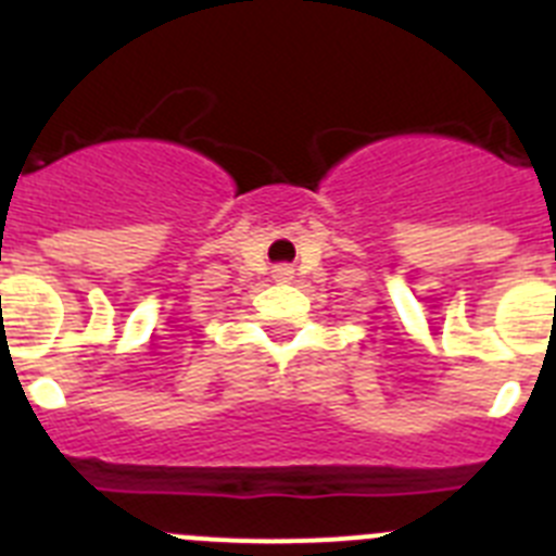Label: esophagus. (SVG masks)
<instances>
[{"mask_svg":"<svg viewBox=\"0 0 556 556\" xmlns=\"http://www.w3.org/2000/svg\"><path fill=\"white\" fill-rule=\"evenodd\" d=\"M292 275H294V269L289 267V264H278V267L273 269L275 281H292Z\"/></svg>","mask_w":556,"mask_h":556,"instance_id":"1","label":"esophagus"}]
</instances>
